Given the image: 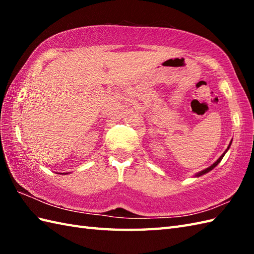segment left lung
Instances as JSON below:
<instances>
[{
    "label": "left lung",
    "instance_id": "8db88e82",
    "mask_svg": "<svg viewBox=\"0 0 254 254\" xmlns=\"http://www.w3.org/2000/svg\"><path fill=\"white\" fill-rule=\"evenodd\" d=\"M230 145H231V142H230V144H229V146H228V148L227 149H226L225 150V153L222 155V156H220V157L216 160V161H215V163L213 164V165H210L209 167H208V168H206V169H204V170H202V171H199V172H197V174H195V177H199V176H203V175H205V174H207V172H209L210 170H213L214 168H215V167H216L219 163H220V160H222L223 159V157H224V156H225V154H226V152H227V150L229 149V147H230Z\"/></svg>",
    "mask_w": 254,
    "mask_h": 254
}]
</instances>
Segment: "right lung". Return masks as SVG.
Instances as JSON below:
<instances>
[{
	"label": "right lung",
	"mask_w": 254,
	"mask_h": 254,
	"mask_svg": "<svg viewBox=\"0 0 254 254\" xmlns=\"http://www.w3.org/2000/svg\"><path fill=\"white\" fill-rule=\"evenodd\" d=\"M66 174H68V172H66ZM66 174H64V175H66ZM62 175V174H61Z\"/></svg>",
	"instance_id": "add662e5"
}]
</instances>
